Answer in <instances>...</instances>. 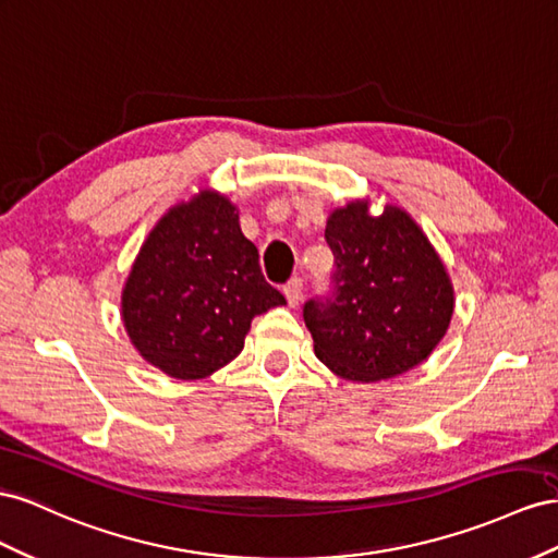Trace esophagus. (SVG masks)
Masks as SVG:
<instances>
[{"mask_svg":"<svg viewBox=\"0 0 558 558\" xmlns=\"http://www.w3.org/2000/svg\"><path fill=\"white\" fill-rule=\"evenodd\" d=\"M284 296H288V304L296 306L301 301V294H304V280L301 278H292L288 284H284Z\"/></svg>","mask_w":558,"mask_h":558,"instance_id":"obj_1","label":"esophagus"}]
</instances>
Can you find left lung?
Instances as JSON below:
<instances>
[{
    "mask_svg": "<svg viewBox=\"0 0 558 558\" xmlns=\"http://www.w3.org/2000/svg\"><path fill=\"white\" fill-rule=\"evenodd\" d=\"M329 290L304 304L315 355L348 380H384L423 362L441 341L453 290L437 252L407 213L372 217L364 201L327 221Z\"/></svg>",
    "mask_w": 558,
    "mask_h": 558,
    "instance_id": "1",
    "label": "left lung"
}]
</instances>
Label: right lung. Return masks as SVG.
I'll use <instances>...</instances> for the list:
<instances>
[{"mask_svg": "<svg viewBox=\"0 0 558 558\" xmlns=\"http://www.w3.org/2000/svg\"><path fill=\"white\" fill-rule=\"evenodd\" d=\"M140 355L172 378H205L243 350L254 315L282 306L233 205L213 191L172 208L149 233L123 290Z\"/></svg>", "mask_w": 558, "mask_h": 558, "instance_id": "add662e5", "label": "right lung"}]
</instances>
